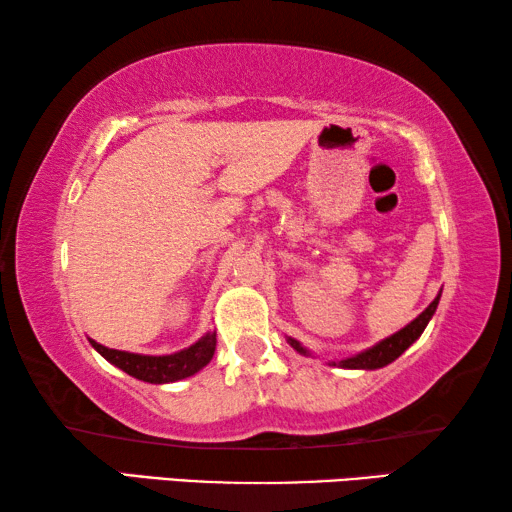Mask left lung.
Masks as SVG:
<instances>
[{"label":"left lung","mask_w":512,"mask_h":512,"mask_svg":"<svg viewBox=\"0 0 512 512\" xmlns=\"http://www.w3.org/2000/svg\"><path fill=\"white\" fill-rule=\"evenodd\" d=\"M438 300H440V293H438L436 298H433L431 305L424 309L418 318H413L409 325L400 329V332L391 334V336H388V339L375 343L368 350L354 354V357L341 359V361H332V366L350 368V370H377V368L388 366V363H393L406 348H411V345L420 339V334L424 332V327L429 325L431 316L436 314ZM289 343H291V348L298 350L300 354H309V350L302 348V345L296 339H289Z\"/></svg>","instance_id":"left-lung-1"}]
</instances>
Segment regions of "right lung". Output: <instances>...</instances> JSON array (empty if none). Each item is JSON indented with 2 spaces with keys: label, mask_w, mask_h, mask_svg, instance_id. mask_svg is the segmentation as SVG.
Here are the masks:
<instances>
[{
  "label": "right lung",
  "mask_w": 512,
  "mask_h": 512,
  "mask_svg": "<svg viewBox=\"0 0 512 512\" xmlns=\"http://www.w3.org/2000/svg\"><path fill=\"white\" fill-rule=\"evenodd\" d=\"M90 343L103 359L110 361L112 366H117L119 370L128 372L131 377L149 381V384H169V381H178V379L196 375L198 370H203L207 363L212 361L214 350H216V332H207L185 350L173 352V354H160V357H153V354L112 350L92 339Z\"/></svg>",
  "instance_id": "right-lung-1"
}]
</instances>
